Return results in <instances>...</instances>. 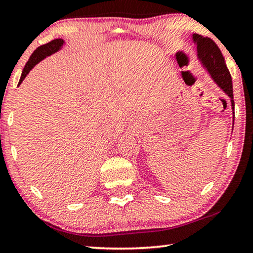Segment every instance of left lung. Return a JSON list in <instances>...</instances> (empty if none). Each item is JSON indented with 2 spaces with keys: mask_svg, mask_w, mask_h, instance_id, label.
Masks as SVG:
<instances>
[{
  "mask_svg": "<svg viewBox=\"0 0 253 253\" xmlns=\"http://www.w3.org/2000/svg\"><path fill=\"white\" fill-rule=\"evenodd\" d=\"M193 41L197 48V58L203 69L209 74L214 84L230 98L233 111V127L235 119V103L233 95V81L228 69H227L225 58L214 42L210 38H205L199 34H193Z\"/></svg>",
  "mask_w": 253,
  "mask_h": 253,
  "instance_id": "left-lung-1",
  "label": "left lung"
}]
</instances>
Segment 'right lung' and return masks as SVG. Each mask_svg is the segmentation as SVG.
Here are the masks:
<instances>
[{
	"label": "right lung",
	"instance_id": "right-lung-1",
	"mask_svg": "<svg viewBox=\"0 0 253 253\" xmlns=\"http://www.w3.org/2000/svg\"><path fill=\"white\" fill-rule=\"evenodd\" d=\"M64 44H65V41H64L63 39H56V40H52L47 44H43L41 45V47H39L37 50L32 54L30 59H28V62L26 63V65H25L23 72H21V77H20L18 86L23 83L27 74L30 73V71L33 69L37 64L40 63L41 60H43L45 57L51 56L52 54H55V52L59 51L60 49L63 48Z\"/></svg>",
	"mask_w": 253,
	"mask_h": 253
}]
</instances>
